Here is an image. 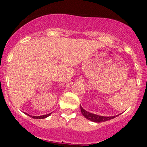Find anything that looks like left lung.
<instances>
[{"label": "left lung", "mask_w": 147, "mask_h": 147, "mask_svg": "<svg viewBox=\"0 0 147 147\" xmlns=\"http://www.w3.org/2000/svg\"><path fill=\"white\" fill-rule=\"evenodd\" d=\"M80 109L81 112H82V115L88 120L92 121H94V122H104V121H108V120H110L115 118L116 117L119 116V115H116V116H111V117H105V116H100V115H95V114H92L91 112H89L87 111H86L85 109H83L80 105Z\"/></svg>", "instance_id": "8db88e82"}]
</instances>
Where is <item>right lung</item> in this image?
Here are the masks:
<instances>
[{
  "label": "right lung",
  "instance_id": "add662e5",
  "mask_svg": "<svg viewBox=\"0 0 147 147\" xmlns=\"http://www.w3.org/2000/svg\"><path fill=\"white\" fill-rule=\"evenodd\" d=\"M25 114H26V115H28V116H29V117H30L33 118V119H45V118L47 117H49V116H50V115H51L52 113L47 114V115H41V116H32V115H28V114L26 113V112H25Z\"/></svg>",
  "mask_w": 147,
  "mask_h": 147
}]
</instances>
